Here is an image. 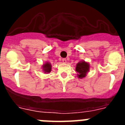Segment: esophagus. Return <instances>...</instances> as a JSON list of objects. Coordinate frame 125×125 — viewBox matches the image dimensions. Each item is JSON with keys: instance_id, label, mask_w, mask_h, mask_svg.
Returning <instances> with one entry per match:
<instances>
[{"instance_id": "34e87169", "label": "esophagus", "mask_w": 125, "mask_h": 125, "mask_svg": "<svg viewBox=\"0 0 125 125\" xmlns=\"http://www.w3.org/2000/svg\"><path fill=\"white\" fill-rule=\"evenodd\" d=\"M62 61L64 63H66V62H67V60H66V59H65V58H63V59H62Z\"/></svg>"}]
</instances>
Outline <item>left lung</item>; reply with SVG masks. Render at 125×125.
I'll return each instance as SVG.
<instances>
[{
  "label": "left lung",
  "instance_id": "left-lung-1",
  "mask_svg": "<svg viewBox=\"0 0 125 125\" xmlns=\"http://www.w3.org/2000/svg\"><path fill=\"white\" fill-rule=\"evenodd\" d=\"M89 64L88 62L84 61H79L76 66V71L78 73V78L82 79L86 76L87 73L89 71Z\"/></svg>",
  "mask_w": 125,
  "mask_h": 125
}]
</instances>
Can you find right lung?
<instances>
[{
    "instance_id": "right-lung-1",
    "label": "right lung",
    "mask_w": 125,
    "mask_h": 125,
    "mask_svg": "<svg viewBox=\"0 0 125 125\" xmlns=\"http://www.w3.org/2000/svg\"><path fill=\"white\" fill-rule=\"evenodd\" d=\"M42 69L43 71L44 72V73L47 74L51 72V71L52 69V66L50 62H46V63H44L42 65Z\"/></svg>"
}]
</instances>
